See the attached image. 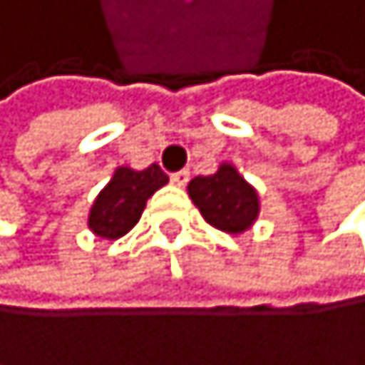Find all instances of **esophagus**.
Here are the masks:
<instances>
[{"label":"esophagus","mask_w":365,"mask_h":365,"mask_svg":"<svg viewBox=\"0 0 365 365\" xmlns=\"http://www.w3.org/2000/svg\"><path fill=\"white\" fill-rule=\"evenodd\" d=\"M170 179H172V184H175V186H186V184H188V179H190V172H188V170H179V172H175V175H172Z\"/></svg>","instance_id":"34e87169"}]
</instances>
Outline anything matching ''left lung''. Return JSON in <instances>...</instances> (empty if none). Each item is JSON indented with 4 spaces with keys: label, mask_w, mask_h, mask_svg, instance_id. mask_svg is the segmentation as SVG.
I'll use <instances>...</instances> for the list:
<instances>
[{
    "label": "left lung",
    "mask_w": 365,
    "mask_h": 365,
    "mask_svg": "<svg viewBox=\"0 0 365 365\" xmlns=\"http://www.w3.org/2000/svg\"><path fill=\"white\" fill-rule=\"evenodd\" d=\"M188 195L210 226L230 235L252 228L258 216L256 188L230 163H221L210 177L190 179Z\"/></svg>",
    "instance_id": "1"
}]
</instances>
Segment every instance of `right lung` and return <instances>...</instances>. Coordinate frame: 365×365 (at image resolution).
I'll use <instances>...</instances> for the list:
<instances>
[{
  "label": "right lung",
  "mask_w": 365,
  "mask_h": 365,
  "mask_svg": "<svg viewBox=\"0 0 365 365\" xmlns=\"http://www.w3.org/2000/svg\"><path fill=\"white\" fill-rule=\"evenodd\" d=\"M168 181V175L155 163L139 172L133 168H118L109 184L95 197L91 214H88V226L97 237H123L135 228L146 200Z\"/></svg>",
  "instance_id": "right-lung-1"
}]
</instances>
